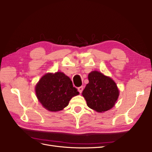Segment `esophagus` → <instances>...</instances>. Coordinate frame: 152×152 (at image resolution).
Wrapping results in <instances>:
<instances>
[{
    "label": "esophagus",
    "instance_id": "34e87169",
    "mask_svg": "<svg viewBox=\"0 0 152 152\" xmlns=\"http://www.w3.org/2000/svg\"><path fill=\"white\" fill-rule=\"evenodd\" d=\"M77 89H78V91L79 92V93L81 94V93L83 92V86L79 87H78Z\"/></svg>",
    "mask_w": 152,
    "mask_h": 152
}]
</instances>
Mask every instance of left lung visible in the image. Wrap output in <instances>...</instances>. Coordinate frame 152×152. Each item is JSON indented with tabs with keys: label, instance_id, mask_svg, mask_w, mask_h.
I'll return each mask as SVG.
<instances>
[{
	"label": "left lung",
	"instance_id": "1",
	"mask_svg": "<svg viewBox=\"0 0 152 152\" xmlns=\"http://www.w3.org/2000/svg\"><path fill=\"white\" fill-rule=\"evenodd\" d=\"M88 79L89 82L82 93L87 106L99 113L112 108L119 95L115 82L97 71L91 72Z\"/></svg>",
	"mask_w": 152,
	"mask_h": 152
}]
</instances>
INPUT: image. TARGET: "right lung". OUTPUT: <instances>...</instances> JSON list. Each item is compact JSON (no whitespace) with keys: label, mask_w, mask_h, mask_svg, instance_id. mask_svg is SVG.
<instances>
[{"label":"right lung","mask_w":152,"mask_h":152,"mask_svg":"<svg viewBox=\"0 0 152 152\" xmlns=\"http://www.w3.org/2000/svg\"><path fill=\"white\" fill-rule=\"evenodd\" d=\"M39 102L50 111L62 110L73 97L79 94L70 78L62 72L47 73L35 87Z\"/></svg>","instance_id":"1"}]
</instances>
